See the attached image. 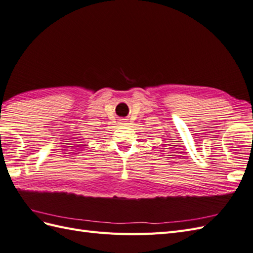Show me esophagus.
I'll return each instance as SVG.
<instances>
[{"instance_id": "1", "label": "esophagus", "mask_w": 253, "mask_h": 253, "mask_svg": "<svg viewBox=\"0 0 253 253\" xmlns=\"http://www.w3.org/2000/svg\"><path fill=\"white\" fill-rule=\"evenodd\" d=\"M120 125H122V126H126V125H127V121H126V119H121V120H120Z\"/></svg>"}]
</instances>
